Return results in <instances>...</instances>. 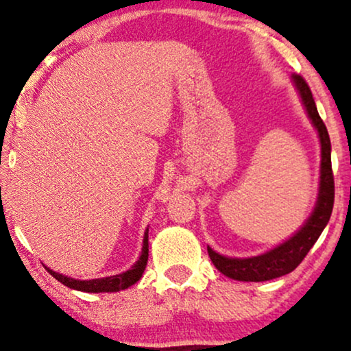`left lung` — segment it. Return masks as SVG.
I'll return each mask as SVG.
<instances>
[{"instance_id":"obj_1","label":"left lung","mask_w":351,"mask_h":351,"mask_svg":"<svg viewBox=\"0 0 351 351\" xmlns=\"http://www.w3.org/2000/svg\"><path fill=\"white\" fill-rule=\"evenodd\" d=\"M292 79L297 85L300 97L303 99L304 108H306L309 119L317 129L321 140V184H319V197L315 211L306 221L302 229L295 234L292 239H289L279 247H276L271 252H267L261 256L254 258H226L222 254H217L208 248V254L211 258L213 265L221 271L222 274L235 280L243 282H263L271 280L276 277L285 276L292 272L300 263L303 261L316 240L319 239L321 232L324 230L327 222L330 219L332 208H334V172H332L330 162V138L327 134L326 124L322 122L319 112L316 109L315 98H313L311 90L300 74H293Z\"/></svg>"}]
</instances>
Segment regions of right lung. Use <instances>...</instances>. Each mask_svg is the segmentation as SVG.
Returning a JSON list of instances; mask_svg holds the SVG:
<instances>
[{
    "instance_id": "right-lung-1",
    "label": "right lung",
    "mask_w": 351,
    "mask_h": 351,
    "mask_svg": "<svg viewBox=\"0 0 351 351\" xmlns=\"http://www.w3.org/2000/svg\"><path fill=\"white\" fill-rule=\"evenodd\" d=\"M147 261H148V230L145 232L143 248H142V254H140L138 261L132 266V269L124 272V274L104 277V279L75 280V279H71V277L58 274V272H54L51 269H48V272L54 277V279L61 282V284H64L66 287H71V289L74 290H80V292H90V293L119 292V290H124L127 287L134 285L135 282L142 277L145 267H147Z\"/></svg>"
}]
</instances>
